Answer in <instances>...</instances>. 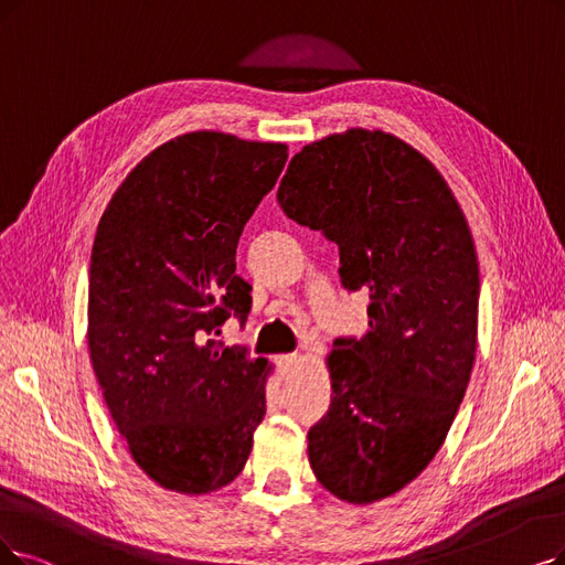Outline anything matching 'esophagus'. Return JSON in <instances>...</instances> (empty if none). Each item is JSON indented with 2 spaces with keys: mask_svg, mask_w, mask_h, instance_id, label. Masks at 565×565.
<instances>
[{
  "mask_svg": "<svg viewBox=\"0 0 565 565\" xmlns=\"http://www.w3.org/2000/svg\"><path fill=\"white\" fill-rule=\"evenodd\" d=\"M299 354L297 352H291V354H282V356H278V366H280V371H289L291 366H297L299 364Z\"/></svg>",
  "mask_w": 565,
  "mask_h": 565,
  "instance_id": "34e87169",
  "label": "esophagus"
}]
</instances>
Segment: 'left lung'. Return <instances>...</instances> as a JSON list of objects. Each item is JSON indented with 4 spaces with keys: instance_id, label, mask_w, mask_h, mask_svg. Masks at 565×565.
I'll use <instances>...</instances> for the list:
<instances>
[{
    "instance_id": "8db88e82",
    "label": "left lung",
    "mask_w": 565,
    "mask_h": 565,
    "mask_svg": "<svg viewBox=\"0 0 565 565\" xmlns=\"http://www.w3.org/2000/svg\"><path fill=\"white\" fill-rule=\"evenodd\" d=\"M289 220L338 245L345 289L369 291V331L335 338L329 413L308 461L324 489L366 505L431 463L478 348L480 270L468 222L438 169L385 131L348 129L291 157Z\"/></svg>"
}]
</instances>
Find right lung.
<instances>
[{
    "label": "right lung",
    "mask_w": 565,
    "mask_h": 565,
    "mask_svg": "<svg viewBox=\"0 0 565 565\" xmlns=\"http://www.w3.org/2000/svg\"><path fill=\"white\" fill-rule=\"evenodd\" d=\"M285 162V143L183 134L134 167L99 220L89 359L131 459L164 489H222L250 457L270 366L215 335L250 312L236 245Z\"/></svg>",
    "instance_id": "add662e5"
}]
</instances>
